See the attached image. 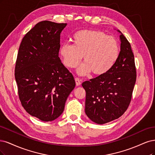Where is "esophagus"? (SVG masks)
I'll return each instance as SVG.
<instances>
[{
  "mask_svg": "<svg viewBox=\"0 0 155 155\" xmlns=\"http://www.w3.org/2000/svg\"><path fill=\"white\" fill-rule=\"evenodd\" d=\"M75 82H76V85L77 86H80V85H81V79H79L78 78H75Z\"/></svg>",
  "mask_w": 155,
  "mask_h": 155,
  "instance_id": "34e87169",
  "label": "esophagus"
}]
</instances>
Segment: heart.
Wrapping results in <instances>:
<instances>
[{
  "label": "heart",
  "instance_id": "heart-1",
  "mask_svg": "<svg viewBox=\"0 0 155 155\" xmlns=\"http://www.w3.org/2000/svg\"><path fill=\"white\" fill-rule=\"evenodd\" d=\"M73 45L65 44L61 46V54L64 64L75 68L82 61L80 74L89 72L102 75L108 72L115 64L119 55V46L113 37L95 30H81L73 36Z\"/></svg>",
  "mask_w": 155,
  "mask_h": 155
}]
</instances>
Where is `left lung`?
I'll return each mask as SVG.
<instances>
[{
  "instance_id": "left-lung-1",
  "label": "left lung",
  "mask_w": 155,
  "mask_h": 155,
  "mask_svg": "<svg viewBox=\"0 0 155 155\" xmlns=\"http://www.w3.org/2000/svg\"><path fill=\"white\" fill-rule=\"evenodd\" d=\"M120 51L117 61L106 73L82 83L86 91L85 112L98 124L121 117L131 102L137 79L131 44L121 33Z\"/></svg>"
}]
</instances>
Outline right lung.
Wrapping results in <instances>:
<instances>
[{"instance_id": "obj_1", "label": "right lung", "mask_w": 155, "mask_h": 155, "mask_svg": "<svg viewBox=\"0 0 155 155\" xmlns=\"http://www.w3.org/2000/svg\"><path fill=\"white\" fill-rule=\"evenodd\" d=\"M66 23L39 22L20 45L15 77L22 106L42 121L57 118L75 86L71 73L58 57L61 33Z\"/></svg>"}]
</instances>
